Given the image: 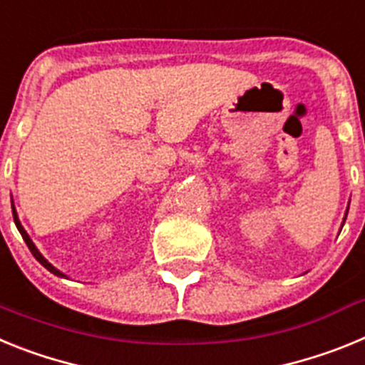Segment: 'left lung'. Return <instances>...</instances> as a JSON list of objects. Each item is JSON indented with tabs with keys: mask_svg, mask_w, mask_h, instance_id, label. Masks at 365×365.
<instances>
[{
	"mask_svg": "<svg viewBox=\"0 0 365 365\" xmlns=\"http://www.w3.org/2000/svg\"><path fill=\"white\" fill-rule=\"evenodd\" d=\"M344 221H346V217H344Z\"/></svg>",
	"mask_w": 365,
	"mask_h": 365,
	"instance_id": "left-lung-1",
	"label": "left lung"
}]
</instances>
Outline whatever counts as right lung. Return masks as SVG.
I'll use <instances>...</instances> for the list:
<instances>
[{
    "instance_id": "1",
    "label": "right lung",
    "mask_w": 365,
    "mask_h": 365,
    "mask_svg": "<svg viewBox=\"0 0 365 365\" xmlns=\"http://www.w3.org/2000/svg\"><path fill=\"white\" fill-rule=\"evenodd\" d=\"M12 215H14V222H16V227H18L19 234H21V237H24V241H25V243H27V247H29V250H31V252H32V256L36 257V259L40 261L41 265H43L45 269L49 270V272H53L54 276H60V278H63V274L60 272V270H58V269H54V267L51 265L49 261L45 259L43 256H41V254H40V250H38V248H36V245L32 243V240H31V237H29V234H27V232H25V228L21 227V222H19V219H18V214H16V208H14V205H12Z\"/></svg>"
}]
</instances>
